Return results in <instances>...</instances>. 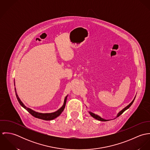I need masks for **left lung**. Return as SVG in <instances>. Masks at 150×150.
Listing matches in <instances>:
<instances>
[{
    "label": "left lung",
    "mask_w": 150,
    "mask_h": 150,
    "mask_svg": "<svg viewBox=\"0 0 150 150\" xmlns=\"http://www.w3.org/2000/svg\"><path fill=\"white\" fill-rule=\"evenodd\" d=\"M135 98H136V96L134 97V99L133 100V101L129 105H128L126 107H125L124 109H122L121 111H120L119 112V113L117 114V117H118L120 115H121L125 110H127L128 108H129V107H130V106L132 105V103H133V102H134V99H135ZM89 112V114H90V115L92 117H93L94 118H95V119H96V120H99V121H110V120H105V119H103V118H101L100 117H99V115H96V114H95L94 113H92V112Z\"/></svg>",
    "instance_id": "8db88e82"
}]
</instances>
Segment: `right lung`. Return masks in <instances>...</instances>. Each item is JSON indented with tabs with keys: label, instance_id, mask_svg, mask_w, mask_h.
I'll return each mask as SVG.
<instances>
[{
	"label": "right lung",
	"instance_id": "1",
	"mask_svg": "<svg viewBox=\"0 0 150 150\" xmlns=\"http://www.w3.org/2000/svg\"><path fill=\"white\" fill-rule=\"evenodd\" d=\"M15 91H16V97L17 98V100L18 101V102L20 103V104L21 105V106L23 107L25 109H26L32 116L36 117V118H39V119H41V120H46V121H48V120H54L55 118H56L57 117H58L62 112V111H64V107L66 106V100H67V96H66L64 98V103L63 105V106H62L61 108H60L58 110H57V111L55 112H51V113H40V112H36L32 110H31L30 108H28V107H26L23 103L20 100V99L19 98L17 92H16V88H15Z\"/></svg>",
	"mask_w": 150,
	"mask_h": 150
}]
</instances>
